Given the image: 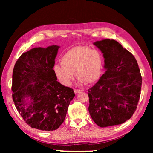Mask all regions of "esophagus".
<instances>
[{
	"label": "esophagus",
	"instance_id": "esophagus-1",
	"mask_svg": "<svg viewBox=\"0 0 153 153\" xmlns=\"http://www.w3.org/2000/svg\"><path fill=\"white\" fill-rule=\"evenodd\" d=\"M80 91H82V90H80V89H74V92H75V93L76 94H78V92H80Z\"/></svg>",
	"mask_w": 153,
	"mask_h": 153
}]
</instances>
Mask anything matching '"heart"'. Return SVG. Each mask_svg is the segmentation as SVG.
<instances>
[{
  "mask_svg": "<svg viewBox=\"0 0 153 153\" xmlns=\"http://www.w3.org/2000/svg\"><path fill=\"white\" fill-rule=\"evenodd\" d=\"M62 65H55L53 71L59 81L69 85L73 73L81 83L91 84L98 79L102 68V57L98 50L85 46L68 50L61 60Z\"/></svg>",
  "mask_w": 153,
  "mask_h": 153,
  "instance_id": "b5f03b06",
  "label": "heart"
}]
</instances>
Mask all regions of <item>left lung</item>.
Wrapping results in <instances>:
<instances>
[{
	"mask_svg": "<svg viewBox=\"0 0 153 153\" xmlns=\"http://www.w3.org/2000/svg\"><path fill=\"white\" fill-rule=\"evenodd\" d=\"M103 53L106 71L88 90L89 112L100 127L124 123L135 112L142 78L133 54L117 41L105 39L94 43Z\"/></svg>",
	"mask_w": 153,
	"mask_h": 153,
	"instance_id": "obj_1",
	"label": "left lung"
}]
</instances>
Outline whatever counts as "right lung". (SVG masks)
Wrapping results in <instances>:
<instances>
[{
  "mask_svg": "<svg viewBox=\"0 0 153 153\" xmlns=\"http://www.w3.org/2000/svg\"><path fill=\"white\" fill-rule=\"evenodd\" d=\"M59 48L52 45L30 50L20 55L13 71L12 96L18 112L29 126L43 131L59 128L75 96L73 89L60 84L54 73ZM27 97L32 101L25 108Z\"/></svg>",
  "mask_w": 153,
  "mask_h": 153,
  "instance_id": "right-lung-1",
  "label": "right lung"
}]
</instances>
